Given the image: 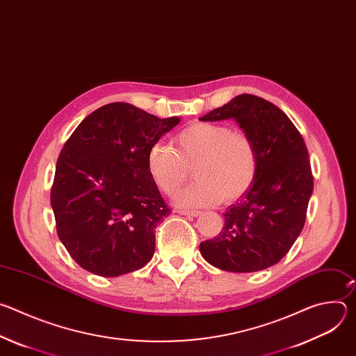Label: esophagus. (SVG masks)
<instances>
[{
	"mask_svg": "<svg viewBox=\"0 0 356 356\" xmlns=\"http://www.w3.org/2000/svg\"><path fill=\"white\" fill-rule=\"evenodd\" d=\"M177 213L181 216H187V217H197L201 214V211H197V210H179Z\"/></svg>",
	"mask_w": 356,
	"mask_h": 356,
	"instance_id": "obj_1",
	"label": "esophagus"
}]
</instances>
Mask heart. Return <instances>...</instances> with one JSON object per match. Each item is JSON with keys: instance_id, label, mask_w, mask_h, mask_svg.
<instances>
[{"instance_id": "heart-1", "label": "heart", "mask_w": 356, "mask_h": 356, "mask_svg": "<svg viewBox=\"0 0 356 356\" xmlns=\"http://www.w3.org/2000/svg\"><path fill=\"white\" fill-rule=\"evenodd\" d=\"M173 146L150 145L146 168L158 188L170 195L188 177L197 179L176 194L184 207H206L241 197L258 172V154L250 136L218 122H194L173 138Z\"/></svg>"}]
</instances>
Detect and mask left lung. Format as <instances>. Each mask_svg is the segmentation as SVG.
<instances>
[{
	"label": "left lung",
	"instance_id": "8db88e82",
	"mask_svg": "<svg viewBox=\"0 0 356 356\" xmlns=\"http://www.w3.org/2000/svg\"><path fill=\"white\" fill-rule=\"evenodd\" d=\"M234 118L255 143L258 172L252 186L224 213L221 232L200 243L213 266L248 273L276 265L306 222L313 194L307 146L289 117L265 98L241 94L201 121Z\"/></svg>",
	"mask_w": 356,
	"mask_h": 356
}]
</instances>
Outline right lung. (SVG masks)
I'll list each match as a JSON object with an SVG mask.
<instances>
[{"label":"right lung","instance_id":"right-lung-1","mask_svg":"<svg viewBox=\"0 0 356 356\" xmlns=\"http://www.w3.org/2000/svg\"><path fill=\"white\" fill-rule=\"evenodd\" d=\"M179 122L111 103L84 118L66 140L50 204L59 239L87 272L117 277L154 257L155 228L170 209L147 172L146 154Z\"/></svg>","mask_w":356,"mask_h":356}]
</instances>
